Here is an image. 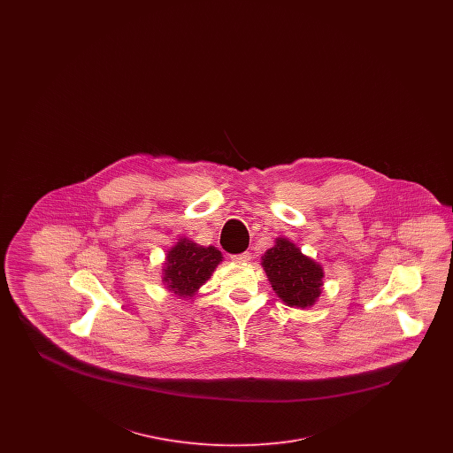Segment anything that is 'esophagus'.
<instances>
[{
	"label": "esophagus",
	"instance_id": "esophagus-1",
	"mask_svg": "<svg viewBox=\"0 0 453 453\" xmlns=\"http://www.w3.org/2000/svg\"><path fill=\"white\" fill-rule=\"evenodd\" d=\"M233 259L234 261H250L251 259V253L250 251H242V253H239V255H233Z\"/></svg>",
	"mask_w": 453,
	"mask_h": 453
}]
</instances>
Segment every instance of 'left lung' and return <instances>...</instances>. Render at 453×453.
<instances>
[{
  "instance_id": "left-lung-1",
  "label": "left lung",
  "mask_w": 453,
  "mask_h": 453,
  "mask_svg": "<svg viewBox=\"0 0 453 453\" xmlns=\"http://www.w3.org/2000/svg\"><path fill=\"white\" fill-rule=\"evenodd\" d=\"M261 259L273 290L287 305L303 309L319 297L323 285L321 265L303 257L290 241L277 239V244Z\"/></svg>"
}]
</instances>
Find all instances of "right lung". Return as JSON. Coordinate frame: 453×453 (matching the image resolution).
<instances>
[{
	"label": "right lung",
	"mask_w": 453,
	"mask_h": 453,
	"mask_svg": "<svg viewBox=\"0 0 453 453\" xmlns=\"http://www.w3.org/2000/svg\"><path fill=\"white\" fill-rule=\"evenodd\" d=\"M166 259L165 281L170 290L180 297H192L196 288L211 279L217 265L222 261V255L214 246L203 248L181 239Z\"/></svg>",
	"instance_id": "right-lung-1"
}]
</instances>
